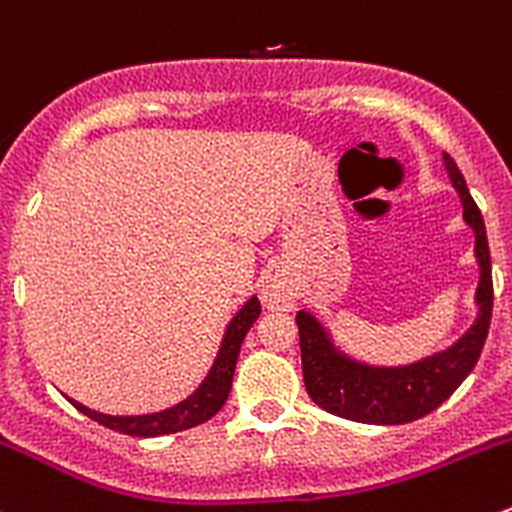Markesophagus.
I'll list each match as a JSON object with an SVG mask.
<instances>
[{
	"instance_id": "obj_1",
	"label": "esophagus",
	"mask_w": 512,
	"mask_h": 512,
	"mask_svg": "<svg viewBox=\"0 0 512 512\" xmlns=\"http://www.w3.org/2000/svg\"><path fill=\"white\" fill-rule=\"evenodd\" d=\"M261 298L271 311H288V308H293V298L296 296H293V288L288 286V281H283L281 276H271L263 286Z\"/></svg>"
}]
</instances>
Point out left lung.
<instances>
[{
	"label": "left lung",
	"instance_id": "left-lung-1",
	"mask_svg": "<svg viewBox=\"0 0 512 512\" xmlns=\"http://www.w3.org/2000/svg\"><path fill=\"white\" fill-rule=\"evenodd\" d=\"M443 166L450 176L455 194L463 204V221L475 236V263H478V288H475V321L468 331L440 351L416 358L411 363L383 366L356 358L336 343L331 328L301 308L296 313L301 336L303 383L323 411L338 418L371 426H401L418 421L448 401L450 393L470 376L483 351L493 313V268H490L488 236L480 209L475 206L463 174L448 154Z\"/></svg>",
	"mask_w": 512,
	"mask_h": 512
}]
</instances>
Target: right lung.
Returning <instances> with one entry per match:
<instances>
[{"label":"right lung","instance_id":"obj_1","mask_svg":"<svg viewBox=\"0 0 512 512\" xmlns=\"http://www.w3.org/2000/svg\"><path fill=\"white\" fill-rule=\"evenodd\" d=\"M261 316V303L258 296H251L239 311L234 313V318L226 326L224 338H221L219 353L214 358V366L209 368L204 381L199 383L191 396H186L184 401H179L176 406L164 408V411L156 413H144V416H109V413H99L94 408H86L84 403L74 401L67 396V401L77 408L79 413H84L91 421L101 423V426L119 430L124 435H136V438H156V435H169L179 433V430H189L206 423L209 418H214L221 411V406L226 403L231 393V383H234V371L236 361H239L241 343H244L246 333L254 326L256 318Z\"/></svg>","mask_w":512,"mask_h":512}]
</instances>
